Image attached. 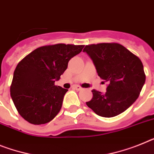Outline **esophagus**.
I'll list each match as a JSON object with an SVG mask.
<instances>
[{
  "label": "esophagus",
  "mask_w": 154,
  "mask_h": 154,
  "mask_svg": "<svg viewBox=\"0 0 154 154\" xmlns=\"http://www.w3.org/2000/svg\"><path fill=\"white\" fill-rule=\"evenodd\" d=\"M73 88H74L75 90H82V88L80 86H73Z\"/></svg>",
  "instance_id": "1"
}]
</instances>
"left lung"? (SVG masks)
<instances>
[{"label": "left lung", "mask_w": 154, "mask_h": 154, "mask_svg": "<svg viewBox=\"0 0 154 154\" xmlns=\"http://www.w3.org/2000/svg\"><path fill=\"white\" fill-rule=\"evenodd\" d=\"M83 51L92 58L98 75L109 82L105 93L92 90L93 98L86 105L104 118L124 112L136 100L145 83L141 60L117 43L90 44Z\"/></svg>", "instance_id": "8db88e82"}]
</instances>
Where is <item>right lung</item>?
I'll list each match as a JSON object with an SVG mask.
<instances>
[{"label":"right lung","mask_w":154,"mask_h":154,"mask_svg":"<svg viewBox=\"0 0 154 154\" xmlns=\"http://www.w3.org/2000/svg\"><path fill=\"white\" fill-rule=\"evenodd\" d=\"M83 45L57 43L38 47L17 64L10 87L18 114L32 125L51 122L58 114L68 90L55 81Z\"/></svg>","instance_id":"right-lung-1"}]
</instances>
